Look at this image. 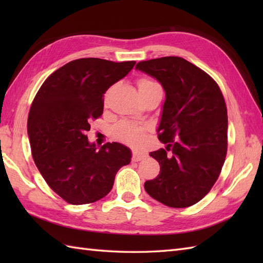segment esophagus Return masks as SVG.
<instances>
[{
    "label": "esophagus",
    "mask_w": 263,
    "mask_h": 263,
    "mask_svg": "<svg viewBox=\"0 0 263 263\" xmlns=\"http://www.w3.org/2000/svg\"><path fill=\"white\" fill-rule=\"evenodd\" d=\"M146 157H147V154H144L142 152H135V153H133L132 159H133V161H140Z\"/></svg>",
    "instance_id": "34e87169"
}]
</instances>
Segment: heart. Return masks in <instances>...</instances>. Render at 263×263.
Here are the masks:
<instances>
[{"mask_svg": "<svg viewBox=\"0 0 263 263\" xmlns=\"http://www.w3.org/2000/svg\"><path fill=\"white\" fill-rule=\"evenodd\" d=\"M157 85V83L149 80V79H140L138 81L139 90L141 89H147L152 86ZM116 135L119 136L122 140L128 142L132 146H141L146 139V127L141 125H135L127 122H122L116 126Z\"/></svg>", "mask_w": 263, "mask_h": 263, "instance_id": "1", "label": "heart"}]
</instances>
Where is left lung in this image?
Instances as JSON below:
<instances>
[{"mask_svg":"<svg viewBox=\"0 0 263 263\" xmlns=\"http://www.w3.org/2000/svg\"><path fill=\"white\" fill-rule=\"evenodd\" d=\"M165 90L157 128L166 144L149 155L159 175L144 183L150 197L172 208L199 202L217 181L227 153V109L219 87L198 66L178 57L139 62ZM171 148L172 155H166Z\"/></svg>","mask_w":263,"mask_h":263,"instance_id":"obj_1","label":"left lung"}]
</instances>
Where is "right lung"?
Listing matches in <instances>:
<instances>
[{
    "label": "right lung",
    "mask_w": 263,
    "mask_h": 263,
    "mask_svg": "<svg viewBox=\"0 0 263 263\" xmlns=\"http://www.w3.org/2000/svg\"><path fill=\"white\" fill-rule=\"evenodd\" d=\"M135 61L115 63L79 59L49 76L28 116V138L38 171L55 193L71 204L91 203L107 195L116 173L131 161L119 142L97 148L86 132L103 114L106 90L123 79Z\"/></svg>",
    "instance_id": "right-lung-1"
}]
</instances>
